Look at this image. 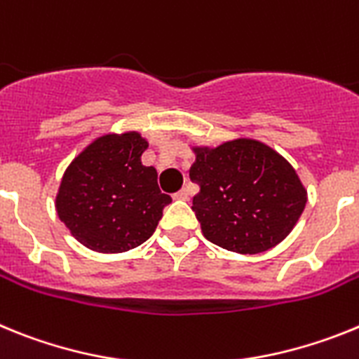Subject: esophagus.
<instances>
[{
	"instance_id": "obj_1",
	"label": "esophagus",
	"mask_w": 359,
	"mask_h": 359,
	"mask_svg": "<svg viewBox=\"0 0 359 359\" xmlns=\"http://www.w3.org/2000/svg\"><path fill=\"white\" fill-rule=\"evenodd\" d=\"M173 197H175L177 201H189V188H182L180 191H177Z\"/></svg>"
}]
</instances>
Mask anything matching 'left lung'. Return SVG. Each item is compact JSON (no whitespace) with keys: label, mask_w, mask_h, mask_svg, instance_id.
<instances>
[{"label":"left lung","mask_w":359,"mask_h":359,"mask_svg":"<svg viewBox=\"0 0 359 359\" xmlns=\"http://www.w3.org/2000/svg\"><path fill=\"white\" fill-rule=\"evenodd\" d=\"M191 210L202 235L220 248L255 255L278 245L300 220L307 189L291 162L257 139L191 146Z\"/></svg>","instance_id":"obj_1"}]
</instances>
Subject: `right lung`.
<instances>
[{
	"mask_svg": "<svg viewBox=\"0 0 359 359\" xmlns=\"http://www.w3.org/2000/svg\"><path fill=\"white\" fill-rule=\"evenodd\" d=\"M148 141L135 130L95 137L68 164L55 195L59 220L95 253H124L154 235L171 197L141 161Z\"/></svg>",
	"mask_w": 359,
	"mask_h": 359,
	"instance_id": "add662e5",
	"label": "right lung"
}]
</instances>
